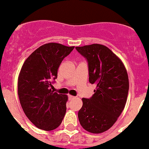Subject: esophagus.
I'll list each match as a JSON object with an SVG mask.
<instances>
[{
	"label": "esophagus",
	"instance_id": "esophagus-1",
	"mask_svg": "<svg viewBox=\"0 0 149 149\" xmlns=\"http://www.w3.org/2000/svg\"><path fill=\"white\" fill-rule=\"evenodd\" d=\"M68 98H69V100H70V101H71V100H73L74 98H76V97H75V96H72V95H70L68 96Z\"/></svg>",
	"mask_w": 149,
	"mask_h": 149
}]
</instances>
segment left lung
Segmentation results:
<instances>
[{"label": "left lung", "mask_w": 149, "mask_h": 149, "mask_svg": "<svg viewBox=\"0 0 149 149\" xmlns=\"http://www.w3.org/2000/svg\"><path fill=\"white\" fill-rule=\"evenodd\" d=\"M76 49L88 61V80L96 85L93 95L82 99L79 120L86 131L102 133L114 124L124 109L128 74L121 60L103 45L92 44Z\"/></svg>", "instance_id": "obj_1"}]
</instances>
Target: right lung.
<instances>
[{
    "instance_id": "obj_1",
    "label": "right lung",
    "mask_w": 149,
    "mask_h": 149,
    "mask_svg": "<svg viewBox=\"0 0 149 149\" xmlns=\"http://www.w3.org/2000/svg\"><path fill=\"white\" fill-rule=\"evenodd\" d=\"M58 43L40 46L25 61L18 77V95L25 114L38 129L53 130L61 125L67 111L66 95L51 90L57 70L73 50Z\"/></svg>"
}]
</instances>
